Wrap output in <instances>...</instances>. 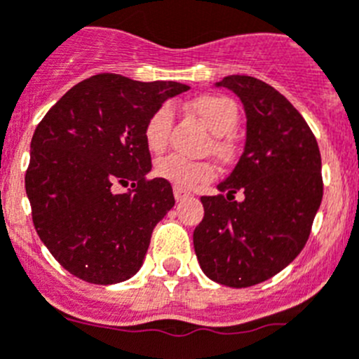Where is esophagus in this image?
Segmentation results:
<instances>
[{"instance_id": "obj_1", "label": "esophagus", "mask_w": 359, "mask_h": 359, "mask_svg": "<svg viewBox=\"0 0 359 359\" xmlns=\"http://www.w3.org/2000/svg\"><path fill=\"white\" fill-rule=\"evenodd\" d=\"M172 192H174V197H176V201H183V199L190 197V192H187V190L180 189V187H174Z\"/></svg>"}]
</instances>
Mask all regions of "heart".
I'll return each mask as SVG.
<instances>
[{"mask_svg": "<svg viewBox=\"0 0 359 359\" xmlns=\"http://www.w3.org/2000/svg\"><path fill=\"white\" fill-rule=\"evenodd\" d=\"M192 114L201 117L203 123L212 130L213 139L210 149L222 162H231L236 153L231 131L238 123V107L235 101L222 94H203L187 104ZM174 114L170 104H160L147 117L144 124V140L153 153H162L169 144ZM154 172L180 189H190L196 183L210 182L217 174L215 165L208 160H190L180 154L160 158Z\"/></svg>", "mask_w": 359, "mask_h": 359, "instance_id": "heart-1", "label": "heart"}]
</instances>
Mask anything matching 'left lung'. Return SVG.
<instances>
[{
    "label": "left lung",
    "instance_id": "1",
    "mask_svg": "<svg viewBox=\"0 0 359 359\" xmlns=\"http://www.w3.org/2000/svg\"><path fill=\"white\" fill-rule=\"evenodd\" d=\"M244 103V154L217 196H203L205 217L194 249L213 281L245 288L272 278L306 245L322 201V162L313 131L287 97L258 78L219 81ZM240 189L242 202L234 201Z\"/></svg>",
    "mask_w": 359,
    "mask_h": 359
}]
</instances>
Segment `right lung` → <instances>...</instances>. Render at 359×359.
Listing matches in <instances>:
<instances>
[{"label":"right lung","mask_w":359,"mask_h":359,"mask_svg":"<svg viewBox=\"0 0 359 359\" xmlns=\"http://www.w3.org/2000/svg\"><path fill=\"white\" fill-rule=\"evenodd\" d=\"M176 81H135L103 72L80 81L35 128L26 196L37 235L72 276L114 285L139 271L158 220L174 206L172 187L149 180L144 124ZM115 182L132 189L114 194Z\"/></svg>","instance_id":"add662e5"}]
</instances>
